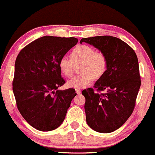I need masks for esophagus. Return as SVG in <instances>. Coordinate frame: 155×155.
<instances>
[{
	"instance_id": "esophagus-1",
	"label": "esophagus",
	"mask_w": 155,
	"mask_h": 155,
	"mask_svg": "<svg viewBox=\"0 0 155 155\" xmlns=\"http://www.w3.org/2000/svg\"><path fill=\"white\" fill-rule=\"evenodd\" d=\"M76 92L78 94V95H79V94L81 92V90H79V89H76Z\"/></svg>"
}]
</instances>
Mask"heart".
<instances>
[{"mask_svg":"<svg viewBox=\"0 0 155 155\" xmlns=\"http://www.w3.org/2000/svg\"><path fill=\"white\" fill-rule=\"evenodd\" d=\"M71 58L63 56L58 62L62 74L66 77H71L74 74V63H81L79 67V74L68 81V86L76 89L85 87L95 79H98L104 75L108 65L107 56L104 51H95L93 47L87 44H79L72 49Z\"/></svg>","mask_w":155,"mask_h":155,"instance_id":"obj_1","label":"heart"}]
</instances>
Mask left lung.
<instances>
[{
    "label": "left lung",
    "instance_id": "8db88e82",
    "mask_svg": "<svg viewBox=\"0 0 155 155\" xmlns=\"http://www.w3.org/2000/svg\"><path fill=\"white\" fill-rule=\"evenodd\" d=\"M107 56L106 71L93 88L84 90L87 123L102 133L120 128L132 114L140 87L137 55L127 44L110 35L83 38ZM105 91V93H102Z\"/></svg>",
    "mask_w": 155,
    "mask_h": 155
}]
</instances>
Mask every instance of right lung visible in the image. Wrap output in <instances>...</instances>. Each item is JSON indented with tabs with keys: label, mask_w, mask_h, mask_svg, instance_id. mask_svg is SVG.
<instances>
[{
	"label": "right lung",
	"mask_w": 155,
	"mask_h": 155,
	"mask_svg": "<svg viewBox=\"0 0 155 155\" xmlns=\"http://www.w3.org/2000/svg\"><path fill=\"white\" fill-rule=\"evenodd\" d=\"M77 42L74 37L44 36L17 55L12 81L16 104L23 118L36 130L58 128L76 95L74 89H58L65 83L58 65L60 58Z\"/></svg>",
	"instance_id": "obj_1"
}]
</instances>
